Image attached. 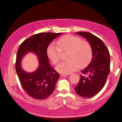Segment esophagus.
Instances as JSON below:
<instances>
[{"mask_svg": "<svg viewBox=\"0 0 122 122\" xmlns=\"http://www.w3.org/2000/svg\"><path fill=\"white\" fill-rule=\"evenodd\" d=\"M68 75V74H60V77H63V76H67Z\"/></svg>", "mask_w": 122, "mask_h": 122, "instance_id": "1", "label": "esophagus"}]
</instances>
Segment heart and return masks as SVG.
I'll list each match as a JSON object with an SVG mask.
<instances>
[{"label": "heart", "mask_w": 122, "mask_h": 122, "mask_svg": "<svg viewBox=\"0 0 122 122\" xmlns=\"http://www.w3.org/2000/svg\"><path fill=\"white\" fill-rule=\"evenodd\" d=\"M57 45L58 46L53 44L49 45L47 54L53 65H56L61 61L62 53L68 52L66 56L68 60L56 67V69L61 73H71L78 67H85L92 59V49L90 44L79 37L66 35L57 41Z\"/></svg>", "instance_id": "obj_1"}]
</instances>
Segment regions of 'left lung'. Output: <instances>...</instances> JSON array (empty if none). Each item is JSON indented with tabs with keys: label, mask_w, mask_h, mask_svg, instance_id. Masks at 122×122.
<instances>
[{
	"label": "left lung",
	"mask_w": 122,
	"mask_h": 122,
	"mask_svg": "<svg viewBox=\"0 0 122 122\" xmlns=\"http://www.w3.org/2000/svg\"><path fill=\"white\" fill-rule=\"evenodd\" d=\"M76 33L83 36L90 43L92 57L89 65L81 71L75 91L80 96L91 97L97 94L105 85L110 71V54L102 40L94 34L86 32Z\"/></svg>",
	"instance_id": "1"
}]
</instances>
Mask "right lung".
Returning <instances> with one entry per match:
<instances>
[{
    "label": "right lung",
    "mask_w": 122,
    "mask_h": 122,
    "mask_svg": "<svg viewBox=\"0 0 122 122\" xmlns=\"http://www.w3.org/2000/svg\"><path fill=\"white\" fill-rule=\"evenodd\" d=\"M61 33H40L30 36L22 42L18 48L15 61V70L22 88L28 95L38 100L48 98L54 91L59 74L51 67L47 49L50 43ZM33 52L38 57V69L33 73H27L21 66L22 56L26 53Z\"/></svg>",
    "instance_id": "1"
}]
</instances>
